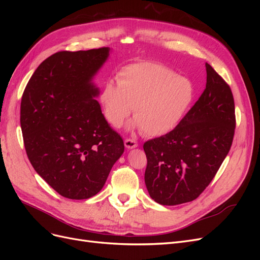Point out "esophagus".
I'll return each mask as SVG.
<instances>
[{
  "label": "esophagus",
  "mask_w": 260,
  "mask_h": 260,
  "mask_svg": "<svg viewBox=\"0 0 260 260\" xmlns=\"http://www.w3.org/2000/svg\"><path fill=\"white\" fill-rule=\"evenodd\" d=\"M124 146L131 149V148H136L138 146V142L136 140H132V139H125L124 140Z\"/></svg>",
  "instance_id": "34e87169"
}]
</instances>
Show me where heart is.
Wrapping results in <instances>:
<instances>
[{
  "label": "heart",
  "mask_w": 260,
  "mask_h": 260,
  "mask_svg": "<svg viewBox=\"0 0 260 260\" xmlns=\"http://www.w3.org/2000/svg\"><path fill=\"white\" fill-rule=\"evenodd\" d=\"M194 99V86L184 77L155 62H137L118 73V82L108 79L100 101L108 122L120 127L132 108L136 120L148 137H162L183 119Z\"/></svg>",
  "instance_id": "obj_1"
}]
</instances>
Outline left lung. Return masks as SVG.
I'll use <instances>...</instances> for the list:
<instances>
[{"label":"left lung","mask_w":260,"mask_h":260,"mask_svg":"<svg viewBox=\"0 0 260 260\" xmlns=\"http://www.w3.org/2000/svg\"><path fill=\"white\" fill-rule=\"evenodd\" d=\"M206 88L166 136L148 140L145 185L160 205L192 202L216 176L232 145L234 100L229 84L206 62Z\"/></svg>","instance_id":"obj_1"}]
</instances>
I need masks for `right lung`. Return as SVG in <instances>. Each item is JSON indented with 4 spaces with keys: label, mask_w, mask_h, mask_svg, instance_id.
<instances>
[{
    "label": "right lung",
    "mask_w": 260,
    "mask_h": 260,
    "mask_svg": "<svg viewBox=\"0 0 260 260\" xmlns=\"http://www.w3.org/2000/svg\"><path fill=\"white\" fill-rule=\"evenodd\" d=\"M109 48L61 51L43 60L31 76L20 104V125L28 158L61 196L85 200L104 186L124 151L111 128L92 82Z\"/></svg>",
    "instance_id": "add662e5"
}]
</instances>
